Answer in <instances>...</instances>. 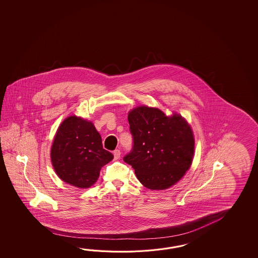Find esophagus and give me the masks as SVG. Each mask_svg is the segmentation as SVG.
Returning <instances> with one entry per match:
<instances>
[{
	"instance_id": "obj_1",
	"label": "esophagus",
	"mask_w": 258,
	"mask_h": 258,
	"mask_svg": "<svg viewBox=\"0 0 258 258\" xmlns=\"http://www.w3.org/2000/svg\"><path fill=\"white\" fill-rule=\"evenodd\" d=\"M113 155H114V159H120V157H121V151H120L119 149H115V150L113 151Z\"/></svg>"
}]
</instances>
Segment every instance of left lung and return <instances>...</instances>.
Returning <instances> with one entry per match:
<instances>
[{
  "mask_svg": "<svg viewBox=\"0 0 258 258\" xmlns=\"http://www.w3.org/2000/svg\"><path fill=\"white\" fill-rule=\"evenodd\" d=\"M133 148L123 160L143 185L164 190L180 181L191 167L195 138L180 114L165 115L157 108L140 106L128 114Z\"/></svg>",
  "mask_w": 258,
  "mask_h": 258,
  "instance_id": "1",
  "label": "left lung"
}]
</instances>
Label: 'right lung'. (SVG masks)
I'll list each match as a JSON object with an SVG mask.
<instances>
[{"label": "right lung", "mask_w": 258, "mask_h": 258, "mask_svg": "<svg viewBox=\"0 0 258 258\" xmlns=\"http://www.w3.org/2000/svg\"><path fill=\"white\" fill-rule=\"evenodd\" d=\"M112 159L91 121L74 115L60 123L50 150L51 163L60 180L73 186L88 188Z\"/></svg>", "instance_id": "1"}]
</instances>
